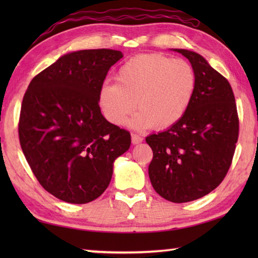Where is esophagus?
<instances>
[{
  "label": "esophagus",
  "mask_w": 258,
  "mask_h": 258,
  "mask_svg": "<svg viewBox=\"0 0 258 258\" xmlns=\"http://www.w3.org/2000/svg\"><path fill=\"white\" fill-rule=\"evenodd\" d=\"M143 141V138L141 135H138V134H132V143L133 145H139V143H141Z\"/></svg>",
  "instance_id": "34e87169"
}]
</instances>
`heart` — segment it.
<instances>
[{
    "instance_id": "obj_1",
    "label": "heart",
    "mask_w": 258,
    "mask_h": 258,
    "mask_svg": "<svg viewBox=\"0 0 258 258\" xmlns=\"http://www.w3.org/2000/svg\"><path fill=\"white\" fill-rule=\"evenodd\" d=\"M197 86L195 69L184 60L161 54H140L116 74V83L103 84L99 104L110 123L123 125L134 111L137 128L171 127L189 108Z\"/></svg>"
}]
</instances>
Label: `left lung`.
Wrapping results in <instances>:
<instances>
[{"label":"left lung","mask_w":258,"mask_h":258,"mask_svg":"<svg viewBox=\"0 0 258 258\" xmlns=\"http://www.w3.org/2000/svg\"><path fill=\"white\" fill-rule=\"evenodd\" d=\"M174 51L195 69V95L176 124L146 141L154 152L152 186L166 200L181 204L204 197L224 180L238 141L239 118L228 80L196 52Z\"/></svg>","instance_id":"1"}]
</instances>
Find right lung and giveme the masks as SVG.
<instances>
[{
	"mask_svg": "<svg viewBox=\"0 0 258 258\" xmlns=\"http://www.w3.org/2000/svg\"><path fill=\"white\" fill-rule=\"evenodd\" d=\"M123 58L110 49L67 53L29 83L21 103L19 141L44 189L62 202L86 204L110 183L113 161L131 135L104 118L99 91Z\"/></svg>",
	"mask_w": 258,
	"mask_h": 258,
	"instance_id": "obj_1",
	"label": "right lung"
}]
</instances>
